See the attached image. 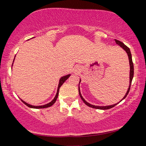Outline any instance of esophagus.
I'll return each instance as SVG.
<instances>
[{
    "label": "esophagus",
    "mask_w": 146,
    "mask_h": 146,
    "mask_svg": "<svg viewBox=\"0 0 146 146\" xmlns=\"http://www.w3.org/2000/svg\"><path fill=\"white\" fill-rule=\"evenodd\" d=\"M78 70H79V67L78 66H76L75 69V72H78Z\"/></svg>",
    "instance_id": "esophagus-1"
}]
</instances>
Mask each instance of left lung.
<instances>
[{"mask_svg": "<svg viewBox=\"0 0 146 146\" xmlns=\"http://www.w3.org/2000/svg\"><path fill=\"white\" fill-rule=\"evenodd\" d=\"M115 42L117 43V44L118 45H119L121 48H122L123 49H124L125 51V52L127 53V55H128V58H129V66H130V72H129V88H128V90L127 91L126 93H125V95L123 98H122V100H120V102L122 101V100L124 99V98L127 97V95H128V93L129 92V90H130V87H131V82H132V80H133V75H134V66H133V61H132V56H131V51H130V49L129 48H128L127 46H126L122 42H120L118 40H116L115 39ZM81 82V80L80 79V82H79V85H80V83ZM79 85H78V92H79V95H80V97L81 98V99L83 100V102H84L86 105L89 107H91L92 108H95V109H98V110H109V109H111L113 107H115V106L118 104V103L115 104H113V105H110V106H95V105H92L91 104L88 103V102H86V101L84 100V98L82 97V95H81V93H80V87H79Z\"/></svg>", "mask_w": 146, "mask_h": 146, "instance_id": "1", "label": "left lung"}]
</instances>
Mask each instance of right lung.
<instances>
[{
	"label": "right lung",
	"instance_id": "right-lung-1",
	"mask_svg": "<svg viewBox=\"0 0 146 146\" xmlns=\"http://www.w3.org/2000/svg\"><path fill=\"white\" fill-rule=\"evenodd\" d=\"M15 58H14V60H15ZM14 60H13V62H14ZM13 64H12V66H13ZM70 74H69V75H65L62 76V77H61L60 80H59V84H58V89H57V91H56V94L55 95V98H53V99L50 102H49L47 104H45V105H43V106H32V105H30L29 104L26 103V102H24V100H23L22 99H21L22 100V102H23L24 104H26L27 106H28L29 108H35V109H42V108H49L50 107V106H52L54 103H55L56 102V99H57V97L58 96V93H59V89H60V88L61 87V86L63 84L64 82H65V81L67 80V79L70 77Z\"/></svg>",
	"mask_w": 146,
	"mask_h": 146
}]
</instances>
